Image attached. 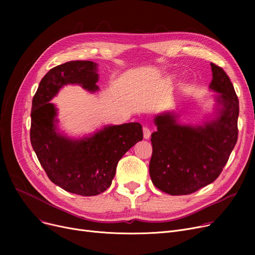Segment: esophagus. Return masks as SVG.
I'll return each instance as SVG.
<instances>
[{"label":"esophagus","mask_w":255,"mask_h":255,"mask_svg":"<svg viewBox=\"0 0 255 255\" xmlns=\"http://www.w3.org/2000/svg\"><path fill=\"white\" fill-rule=\"evenodd\" d=\"M142 132H143V138H145V139L150 138V136H151V130L148 127H143L142 128Z\"/></svg>","instance_id":"esophagus-1"}]
</instances>
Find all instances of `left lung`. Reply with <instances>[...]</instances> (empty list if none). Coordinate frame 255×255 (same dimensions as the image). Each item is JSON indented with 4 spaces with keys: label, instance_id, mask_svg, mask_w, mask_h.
<instances>
[{
    "label": "left lung",
    "instance_id": "1",
    "mask_svg": "<svg viewBox=\"0 0 255 255\" xmlns=\"http://www.w3.org/2000/svg\"><path fill=\"white\" fill-rule=\"evenodd\" d=\"M211 67L210 89L218 93L220 106L215 119L195 127L179 124L173 113L154 119L150 177L158 189L170 195L190 194L215 181L238 140V96L221 67L214 63Z\"/></svg>",
    "mask_w": 255,
    "mask_h": 255
}]
</instances>
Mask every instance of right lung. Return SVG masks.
Wrapping results in <instances>:
<instances>
[{"mask_svg": "<svg viewBox=\"0 0 255 255\" xmlns=\"http://www.w3.org/2000/svg\"><path fill=\"white\" fill-rule=\"evenodd\" d=\"M98 78L97 64L91 61L53 67L40 82L32 103L30 137L40 164L52 183L83 196L97 195L109 188L119 160L142 139L139 123L105 126L80 139L58 132L57 109L49 101L66 85L96 92Z\"/></svg>", "mask_w": 255, "mask_h": 255, "instance_id": "obj_1", "label": "right lung"}]
</instances>
